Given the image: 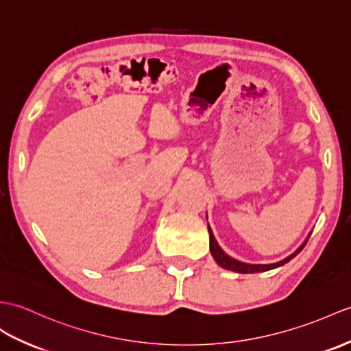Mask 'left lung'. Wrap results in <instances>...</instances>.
<instances>
[{
  "label": "left lung",
  "mask_w": 351,
  "mask_h": 351,
  "mask_svg": "<svg viewBox=\"0 0 351 351\" xmlns=\"http://www.w3.org/2000/svg\"><path fill=\"white\" fill-rule=\"evenodd\" d=\"M208 230H209V247H210V252H213V256L215 258V262L224 267V269H229V271H233V272H238V274H254V272H266L269 271V269H275V267H280L282 265H286L287 262H290V260L298 256L300 251H302V248L305 247L306 241L302 243V247H300L296 252H293L291 256H289L287 258H284L282 262H278V263H274V265H248V263H242V262H238V260H234L232 257H229L226 254V252L219 248V245L217 243L215 238L213 232H210L209 226H208Z\"/></svg>",
  "instance_id": "obj_1"
}]
</instances>
